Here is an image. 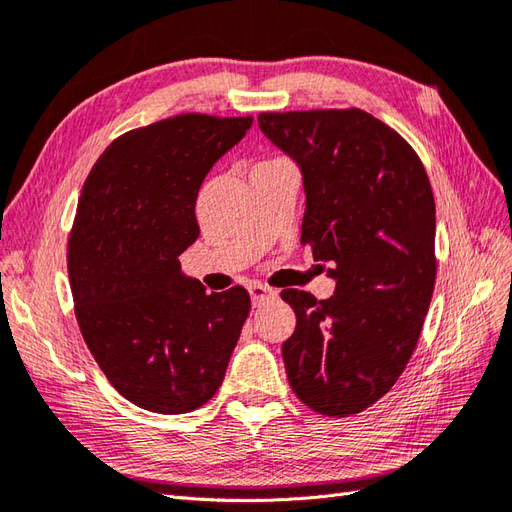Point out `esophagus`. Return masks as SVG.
<instances>
[{"instance_id":"1","label":"esophagus","mask_w":512,"mask_h":512,"mask_svg":"<svg viewBox=\"0 0 512 512\" xmlns=\"http://www.w3.org/2000/svg\"><path fill=\"white\" fill-rule=\"evenodd\" d=\"M249 295H252L254 306H260L263 302L276 298V291L269 289L267 285H260V282H254V285H249Z\"/></svg>"}]
</instances>
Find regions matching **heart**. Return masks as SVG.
Returning <instances> with one entry per match:
<instances>
[{
    "label": "heart",
    "mask_w": 512,
    "mask_h": 512,
    "mask_svg": "<svg viewBox=\"0 0 512 512\" xmlns=\"http://www.w3.org/2000/svg\"><path fill=\"white\" fill-rule=\"evenodd\" d=\"M271 162H274V160H271Z\"/></svg>",
    "instance_id": "1"
}]
</instances>
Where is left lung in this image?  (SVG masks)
<instances>
[{
    "instance_id": "8db88e82",
    "label": "left lung",
    "mask_w": 512,
    "mask_h": 512,
    "mask_svg": "<svg viewBox=\"0 0 512 512\" xmlns=\"http://www.w3.org/2000/svg\"><path fill=\"white\" fill-rule=\"evenodd\" d=\"M258 127L300 166V243L331 263L328 300L285 289L295 331L282 344L295 396L324 416L388 394L418 344L436 285V203L416 151L361 109L265 111Z\"/></svg>"
}]
</instances>
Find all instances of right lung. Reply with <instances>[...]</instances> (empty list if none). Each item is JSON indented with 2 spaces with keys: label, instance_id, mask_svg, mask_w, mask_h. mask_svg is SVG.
I'll use <instances>...</instances> for the list:
<instances>
[{
  "label": "right lung",
  "instance_id": "add662e5",
  "mask_svg": "<svg viewBox=\"0 0 512 512\" xmlns=\"http://www.w3.org/2000/svg\"><path fill=\"white\" fill-rule=\"evenodd\" d=\"M254 118L179 113L120 135L81 190L67 271L85 344L124 399L157 414L208 403L249 315V293H206L177 256L214 162Z\"/></svg>",
  "mask_w": 512,
  "mask_h": 512
}]
</instances>
